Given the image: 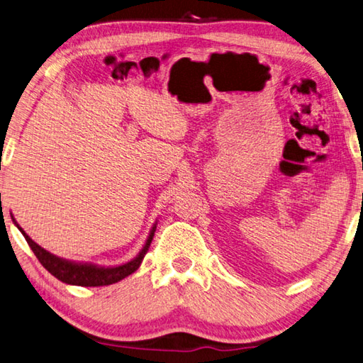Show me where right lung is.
<instances>
[{"label":"right lung","mask_w":363,"mask_h":363,"mask_svg":"<svg viewBox=\"0 0 363 363\" xmlns=\"http://www.w3.org/2000/svg\"><path fill=\"white\" fill-rule=\"evenodd\" d=\"M12 222L20 230V233L23 234L28 245L31 247V250L34 252L35 258L40 261V264L62 283L75 285V286H106V285H113V283H118L119 280H123L125 277L133 274L141 266V262H143L149 247H151L155 228H157V220H155L151 231H149L147 238L145 240L143 248H141L133 259L119 266H99V264H94V262L70 261L66 258L56 257V255L50 253L48 250H45V248H42L39 244H35L34 240L23 231V228H21V226L16 222L13 216H12Z\"/></svg>","instance_id":"right-lung-1"}]
</instances>
